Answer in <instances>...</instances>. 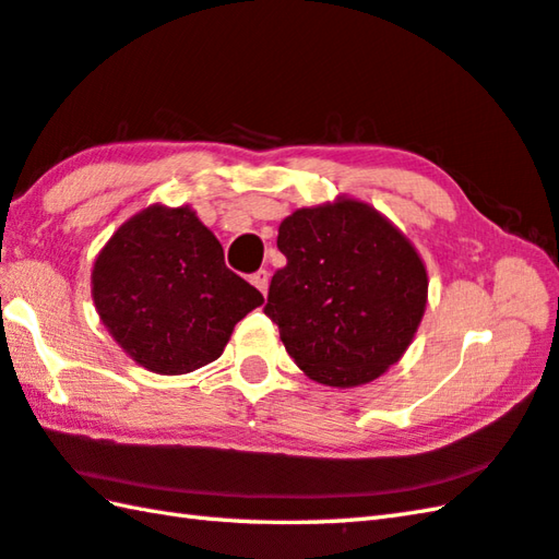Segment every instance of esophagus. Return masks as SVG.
<instances>
[{
	"mask_svg": "<svg viewBox=\"0 0 559 559\" xmlns=\"http://www.w3.org/2000/svg\"><path fill=\"white\" fill-rule=\"evenodd\" d=\"M251 283H254V286L266 295V290H269V271L266 269H261V271H257L254 276H251Z\"/></svg>",
	"mask_w": 559,
	"mask_h": 559,
	"instance_id": "esophagus-1",
	"label": "esophagus"
}]
</instances>
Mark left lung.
Wrapping results in <instances>:
<instances>
[{"instance_id":"left-lung-1","label":"left lung","mask_w":559,"mask_h":559,"mask_svg":"<svg viewBox=\"0 0 559 559\" xmlns=\"http://www.w3.org/2000/svg\"><path fill=\"white\" fill-rule=\"evenodd\" d=\"M288 264L273 273L264 312L305 376L330 388L380 378L407 352L429 278L417 249L356 199L300 207L278 227Z\"/></svg>"}]
</instances>
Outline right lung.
<instances>
[{
  "mask_svg": "<svg viewBox=\"0 0 559 559\" xmlns=\"http://www.w3.org/2000/svg\"><path fill=\"white\" fill-rule=\"evenodd\" d=\"M92 298L116 344L159 376L221 358L235 324L264 302L225 266L223 245L189 205H150L98 251Z\"/></svg>",
  "mask_w": 559,
  "mask_h": 559,
  "instance_id": "1",
  "label": "right lung"
}]
</instances>
